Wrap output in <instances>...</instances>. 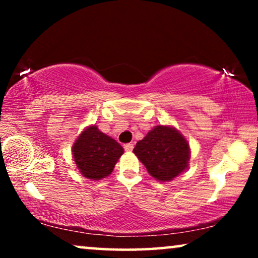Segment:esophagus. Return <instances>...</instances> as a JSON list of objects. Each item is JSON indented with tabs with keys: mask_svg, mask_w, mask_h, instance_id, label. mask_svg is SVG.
Instances as JSON below:
<instances>
[{
	"mask_svg": "<svg viewBox=\"0 0 258 258\" xmlns=\"http://www.w3.org/2000/svg\"><path fill=\"white\" fill-rule=\"evenodd\" d=\"M123 148H124V150L126 151H132L134 149V144L133 143H126L123 146Z\"/></svg>",
	"mask_w": 258,
	"mask_h": 258,
	"instance_id": "esophagus-1",
	"label": "esophagus"
}]
</instances>
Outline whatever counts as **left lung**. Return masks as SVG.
<instances>
[{
    "label": "left lung",
    "instance_id": "8db88e82",
    "mask_svg": "<svg viewBox=\"0 0 258 258\" xmlns=\"http://www.w3.org/2000/svg\"><path fill=\"white\" fill-rule=\"evenodd\" d=\"M134 154L154 178L168 182L188 168L190 149L189 143L175 128L156 125L136 143Z\"/></svg>",
    "mask_w": 258,
    "mask_h": 258
}]
</instances>
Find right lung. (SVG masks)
I'll list each match as a JSON object with an SVG mask.
<instances>
[{
  "label": "right lung",
  "mask_w": 258,
  "mask_h": 258,
  "mask_svg": "<svg viewBox=\"0 0 258 258\" xmlns=\"http://www.w3.org/2000/svg\"><path fill=\"white\" fill-rule=\"evenodd\" d=\"M122 154L121 144L101 133L96 125L84 130L73 146L76 167L84 177L95 181L110 175Z\"/></svg>",
  "instance_id": "add662e5"
}]
</instances>
